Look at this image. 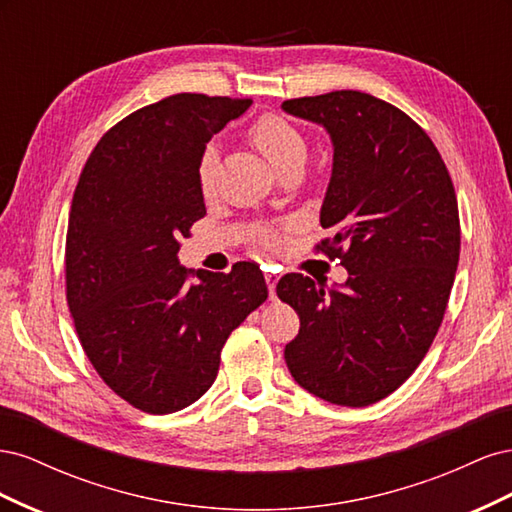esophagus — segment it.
I'll use <instances>...</instances> for the list:
<instances>
[{"instance_id": "esophagus-1", "label": "esophagus", "mask_w": 512, "mask_h": 512, "mask_svg": "<svg viewBox=\"0 0 512 512\" xmlns=\"http://www.w3.org/2000/svg\"><path fill=\"white\" fill-rule=\"evenodd\" d=\"M277 280H280V275L277 273H265V282H267V288H269V297H271V301L275 299V286H277Z\"/></svg>"}]
</instances>
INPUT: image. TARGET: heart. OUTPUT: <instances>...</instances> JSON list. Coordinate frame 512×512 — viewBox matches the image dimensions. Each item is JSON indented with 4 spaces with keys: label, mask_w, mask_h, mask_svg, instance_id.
I'll use <instances>...</instances> for the list:
<instances>
[{
    "label": "heart",
    "mask_w": 512,
    "mask_h": 512,
    "mask_svg": "<svg viewBox=\"0 0 512 512\" xmlns=\"http://www.w3.org/2000/svg\"><path fill=\"white\" fill-rule=\"evenodd\" d=\"M250 138L262 156H265L277 170L290 160L305 156V141L301 132L294 128L292 123L277 115H262L250 128ZM215 170H218V153H215L213 147H207L200 153L196 168L198 185L203 194H211Z\"/></svg>",
    "instance_id": "b5f03b06"
}]
</instances>
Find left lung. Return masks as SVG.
<instances>
[{
	"label": "left lung",
	"instance_id": "1",
	"mask_svg": "<svg viewBox=\"0 0 512 512\" xmlns=\"http://www.w3.org/2000/svg\"><path fill=\"white\" fill-rule=\"evenodd\" d=\"M282 108L331 136L320 224L333 237L318 250L348 269L333 288L301 273L277 284L301 320L284 359L305 391L363 408L412 376L440 329L461 245L455 188L425 130L389 102L342 89Z\"/></svg>",
	"mask_w": 512,
	"mask_h": 512
}]
</instances>
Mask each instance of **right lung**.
<instances>
[{
    "instance_id": "1",
    "label": "right lung",
    "mask_w": 512,
    "mask_h": 512,
    "mask_svg": "<svg viewBox=\"0 0 512 512\" xmlns=\"http://www.w3.org/2000/svg\"><path fill=\"white\" fill-rule=\"evenodd\" d=\"M250 104L177 94L138 108L100 138L76 183L70 314L100 378L143 412L170 414L203 397L228 335L267 301L254 262L194 275L177 258L179 241L207 213L200 153Z\"/></svg>"
}]
</instances>
